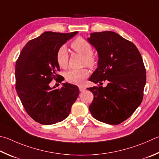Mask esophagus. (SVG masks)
<instances>
[{
  "label": "esophagus",
  "instance_id": "34e87169",
  "mask_svg": "<svg viewBox=\"0 0 159 159\" xmlns=\"http://www.w3.org/2000/svg\"><path fill=\"white\" fill-rule=\"evenodd\" d=\"M79 88V90L80 92H83L84 90H85V89H86L85 87H84V86H82V85H80Z\"/></svg>",
  "mask_w": 159,
  "mask_h": 159
}]
</instances>
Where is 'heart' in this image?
Returning <instances> with one entry per match:
<instances>
[{"instance_id":"obj_1","label":"heart","mask_w":159,"mask_h":159,"mask_svg":"<svg viewBox=\"0 0 159 159\" xmlns=\"http://www.w3.org/2000/svg\"><path fill=\"white\" fill-rule=\"evenodd\" d=\"M71 47L73 49L84 57V64L92 67L96 63L95 57L92 55L91 44L81 37L76 39L71 42ZM69 55L67 48L65 45L60 47L56 53V61L59 67L65 69L67 67ZM89 72L87 69L71 70L66 72L65 79L67 82L74 85H81L85 79L89 76Z\"/></svg>"}]
</instances>
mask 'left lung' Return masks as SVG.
Here are the masks:
<instances>
[{"label": "left lung", "instance_id": "1", "mask_svg": "<svg viewBox=\"0 0 159 159\" xmlns=\"http://www.w3.org/2000/svg\"><path fill=\"white\" fill-rule=\"evenodd\" d=\"M88 42L98 53L97 68L89 80L106 87L88 88L94 94L89 106L92 117L118 125L131 116L142 102L146 70L142 56L132 42L112 31L93 33Z\"/></svg>", "mask_w": 159, "mask_h": 159}]
</instances>
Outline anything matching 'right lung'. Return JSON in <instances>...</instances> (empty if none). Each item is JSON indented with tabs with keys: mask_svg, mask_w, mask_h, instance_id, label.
Returning a JSON list of instances; mask_svg holds the SVG:
<instances>
[{
	"mask_svg": "<svg viewBox=\"0 0 159 159\" xmlns=\"http://www.w3.org/2000/svg\"><path fill=\"white\" fill-rule=\"evenodd\" d=\"M77 33L44 32L25 45L16 62L17 94L29 116L42 125L66 119L79 97V88L70 83H63L60 89L49 85L52 79L60 77L57 49Z\"/></svg>",
	"mask_w": 159,
	"mask_h": 159,
	"instance_id": "right-lung-1",
	"label": "right lung"
}]
</instances>
